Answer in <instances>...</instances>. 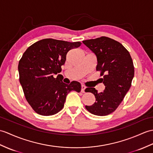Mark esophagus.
Listing matches in <instances>:
<instances>
[{
  "mask_svg": "<svg viewBox=\"0 0 153 153\" xmlns=\"http://www.w3.org/2000/svg\"><path fill=\"white\" fill-rule=\"evenodd\" d=\"M85 88H86V87L85 86V85H81V93H85Z\"/></svg>",
  "mask_w": 153,
  "mask_h": 153,
  "instance_id": "1",
  "label": "esophagus"
}]
</instances>
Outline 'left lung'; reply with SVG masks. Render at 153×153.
<instances>
[{"label": "left lung", "mask_w": 153, "mask_h": 153, "mask_svg": "<svg viewBox=\"0 0 153 153\" xmlns=\"http://www.w3.org/2000/svg\"><path fill=\"white\" fill-rule=\"evenodd\" d=\"M97 56V70L100 71L105 89L98 93L95 88H87L93 93L96 102L85 108L92 114L105 116L118 108L131 87L134 76V67L129 52L113 39L102 36L83 41Z\"/></svg>", "instance_id": "8db88e82"}]
</instances>
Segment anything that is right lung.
<instances>
[{
	"instance_id": "obj_1",
	"label": "right lung",
	"mask_w": 153,
	"mask_h": 153,
	"mask_svg": "<svg viewBox=\"0 0 153 153\" xmlns=\"http://www.w3.org/2000/svg\"><path fill=\"white\" fill-rule=\"evenodd\" d=\"M81 44L46 38L33 44L23 53L18 65L19 82L28 103L38 114H56L64 107L70 91H81L77 81L68 85L60 81V74L54 77L61 72L67 53Z\"/></svg>"
}]
</instances>
